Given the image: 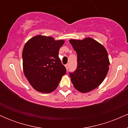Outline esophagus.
Returning a JSON list of instances; mask_svg holds the SVG:
<instances>
[{"mask_svg": "<svg viewBox=\"0 0 128 128\" xmlns=\"http://www.w3.org/2000/svg\"><path fill=\"white\" fill-rule=\"evenodd\" d=\"M65 67H66V69H67V70H68V67H69V65H68V64H66V65H65Z\"/></svg>", "mask_w": 128, "mask_h": 128, "instance_id": "obj_1", "label": "esophagus"}]
</instances>
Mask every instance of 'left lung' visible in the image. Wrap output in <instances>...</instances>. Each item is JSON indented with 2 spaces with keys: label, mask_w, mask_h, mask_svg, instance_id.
<instances>
[{
  "label": "left lung",
  "mask_w": 128,
  "mask_h": 128,
  "mask_svg": "<svg viewBox=\"0 0 128 128\" xmlns=\"http://www.w3.org/2000/svg\"><path fill=\"white\" fill-rule=\"evenodd\" d=\"M69 42L78 55L77 68L70 73L72 82L79 92H91L102 84L108 72V52L104 46L90 37Z\"/></svg>",
  "instance_id": "left-lung-1"
}]
</instances>
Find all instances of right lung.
Segmentation results:
<instances>
[{
    "label": "right lung",
    "instance_id": "obj_1",
    "mask_svg": "<svg viewBox=\"0 0 128 128\" xmlns=\"http://www.w3.org/2000/svg\"><path fill=\"white\" fill-rule=\"evenodd\" d=\"M64 40L38 35L29 39L22 52L24 76L33 88L42 93L54 92L66 69L59 58Z\"/></svg>",
    "mask_w": 128,
    "mask_h": 128
}]
</instances>
